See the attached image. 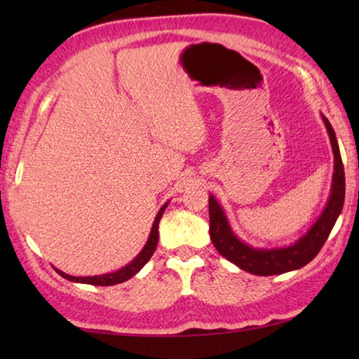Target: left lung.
<instances>
[{"instance_id":"8db88e82","label":"left lung","mask_w":359,"mask_h":359,"mask_svg":"<svg viewBox=\"0 0 359 359\" xmlns=\"http://www.w3.org/2000/svg\"><path fill=\"white\" fill-rule=\"evenodd\" d=\"M325 125L330 133L332 151H334V177H332V191L327 201L323 214L313 224L306 236L296 242L294 245L285 248H272V250H263V248H252L244 242H241L231 231L220 204L215 201L214 196L209 198V233L212 244L222 257L231 263L239 266L255 276H276L283 272L299 269L317 257L321 247L330 236L331 229L336 223L337 217L344 208L345 199V172L342 158H340L339 144L332 126L326 117H323Z\"/></svg>"}]
</instances>
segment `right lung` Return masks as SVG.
Instances as JSON below:
<instances>
[{"label":"right lung","instance_id":"1","mask_svg":"<svg viewBox=\"0 0 359 359\" xmlns=\"http://www.w3.org/2000/svg\"><path fill=\"white\" fill-rule=\"evenodd\" d=\"M165 204L163 208L160 209V212H158V215L155 218L154 222V226H151V231H150V236H149V241L147 244H145V247L142 248V252L137 255V257L131 261V263L128 266L121 267L120 271L114 272V274H106V276H95V277H72V276H68L65 274V272L55 269L60 276L68 278V280L71 282H81V283H88V285H100V287H111V285H117V283H121L125 280H128V278H131L135 274H137L139 271L142 269V267L145 266V263L151 258V255H154L155 248H156V244H158V223H160L161 220V215L163 212H165L166 209Z\"/></svg>","mask_w":359,"mask_h":359}]
</instances>
